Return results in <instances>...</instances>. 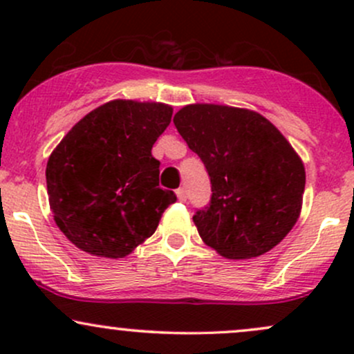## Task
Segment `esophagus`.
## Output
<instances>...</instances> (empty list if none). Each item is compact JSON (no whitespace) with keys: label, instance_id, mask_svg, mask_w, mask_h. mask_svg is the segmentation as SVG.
I'll return each instance as SVG.
<instances>
[{"label":"esophagus","instance_id":"obj_1","mask_svg":"<svg viewBox=\"0 0 354 354\" xmlns=\"http://www.w3.org/2000/svg\"><path fill=\"white\" fill-rule=\"evenodd\" d=\"M176 196H178V200H180V201H186V198H188V196H186V189L185 188H178L176 189Z\"/></svg>","mask_w":354,"mask_h":354}]
</instances>
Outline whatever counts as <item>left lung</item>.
I'll return each mask as SVG.
<instances>
[{
  "label": "left lung",
  "instance_id": "obj_1",
  "mask_svg": "<svg viewBox=\"0 0 354 354\" xmlns=\"http://www.w3.org/2000/svg\"><path fill=\"white\" fill-rule=\"evenodd\" d=\"M173 123L209 174V205L193 216L203 241L230 259L278 245L298 221L306 183L303 161L278 128L223 104H188Z\"/></svg>",
  "mask_w": 354,
  "mask_h": 354
}]
</instances>
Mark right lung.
<instances>
[{
  "label": "right lung",
  "instance_id": "add662e5",
  "mask_svg": "<svg viewBox=\"0 0 354 354\" xmlns=\"http://www.w3.org/2000/svg\"><path fill=\"white\" fill-rule=\"evenodd\" d=\"M173 108L115 100L68 131L46 165L50 206L73 245L101 258H123L156 231L176 194L160 188L151 148Z\"/></svg>",
  "mask_w": 354,
  "mask_h": 354
}]
</instances>
